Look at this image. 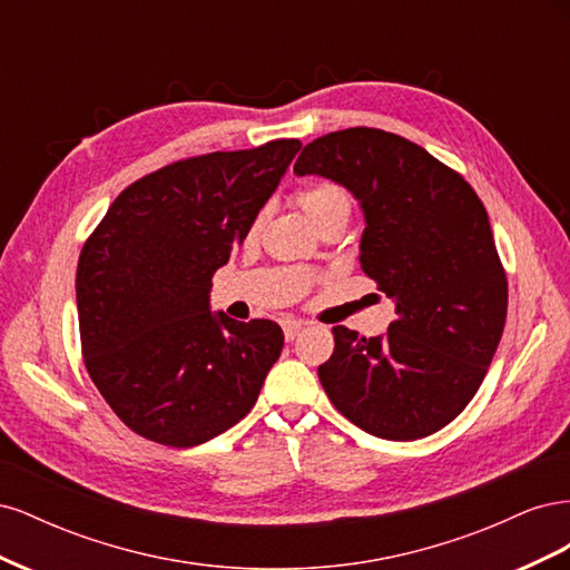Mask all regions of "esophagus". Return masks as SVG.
I'll return each instance as SVG.
<instances>
[{"label":"esophagus","instance_id":"34e87169","mask_svg":"<svg viewBox=\"0 0 570 570\" xmlns=\"http://www.w3.org/2000/svg\"><path fill=\"white\" fill-rule=\"evenodd\" d=\"M302 327H304V323H302V321H295V318L283 321V333H285V340H287V342L295 340V337L299 335Z\"/></svg>","mask_w":570,"mask_h":570}]
</instances>
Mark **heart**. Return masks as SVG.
Returning <instances> with one entry per match:
<instances>
[{"mask_svg":"<svg viewBox=\"0 0 570 570\" xmlns=\"http://www.w3.org/2000/svg\"><path fill=\"white\" fill-rule=\"evenodd\" d=\"M297 202L304 209V214L312 218L314 223L323 220L325 216L337 214V212H350V195L335 183H316L308 185L297 193ZM262 226V218H256L254 230Z\"/></svg>","mask_w":570,"mask_h":570,"instance_id":"heart-1","label":"heart"}]
</instances>
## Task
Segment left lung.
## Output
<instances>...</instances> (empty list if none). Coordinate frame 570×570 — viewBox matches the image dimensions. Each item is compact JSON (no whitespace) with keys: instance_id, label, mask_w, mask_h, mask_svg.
I'll return each instance as SVG.
<instances>
[{"instance_id":"left-lung-1","label":"left lung","mask_w":570,"mask_h":570,"mask_svg":"<svg viewBox=\"0 0 570 570\" xmlns=\"http://www.w3.org/2000/svg\"><path fill=\"white\" fill-rule=\"evenodd\" d=\"M295 174L361 204L358 262L396 314L381 337L333 327L335 352L318 366L325 394L375 438L438 433L473 400L504 333L507 273L485 206L456 170L377 128L318 137Z\"/></svg>"}]
</instances>
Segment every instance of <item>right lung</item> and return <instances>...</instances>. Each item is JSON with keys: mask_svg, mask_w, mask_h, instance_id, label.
Masks as SVG:
<instances>
[{"mask_svg": "<svg viewBox=\"0 0 570 570\" xmlns=\"http://www.w3.org/2000/svg\"><path fill=\"white\" fill-rule=\"evenodd\" d=\"M299 147L273 140L154 170L114 199L85 243L76 273L85 366L137 435L185 450L256 404L283 331L212 314V278Z\"/></svg>", "mask_w": 570, "mask_h": 570, "instance_id": "add662e5", "label": "right lung"}]
</instances>
